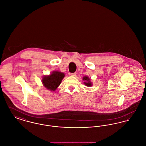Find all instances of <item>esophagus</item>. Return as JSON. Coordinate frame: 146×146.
Masks as SVG:
<instances>
[{"instance_id":"1","label":"esophagus","mask_w":146,"mask_h":146,"mask_svg":"<svg viewBox=\"0 0 146 146\" xmlns=\"http://www.w3.org/2000/svg\"><path fill=\"white\" fill-rule=\"evenodd\" d=\"M70 75L71 76H76V72H75V73H70Z\"/></svg>"}]
</instances>
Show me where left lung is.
<instances>
[{"label":"left lung","mask_w":146,"mask_h":146,"mask_svg":"<svg viewBox=\"0 0 146 146\" xmlns=\"http://www.w3.org/2000/svg\"><path fill=\"white\" fill-rule=\"evenodd\" d=\"M84 80H86V82H84V84L85 85H86L87 86H90L92 85V84L90 82V79L88 77V76H84L83 77Z\"/></svg>","instance_id":"obj_1"}]
</instances>
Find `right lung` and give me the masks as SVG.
Here are the masks:
<instances>
[{"label":"right lung","instance_id":"1","mask_svg":"<svg viewBox=\"0 0 146 146\" xmlns=\"http://www.w3.org/2000/svg\"><path fill=\"white\" fill-rule=\"evenodd\" d=\"M64 76V73L60 72H53L50 76H45L42 79L44 86L48 90L55 91L61 83Z\"/></svg>","mask_w":146,"mask_h":146}]
</instances>
